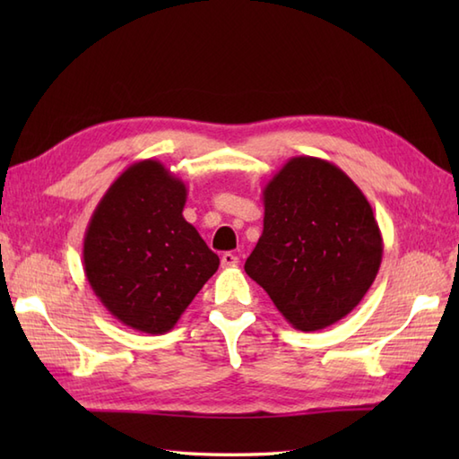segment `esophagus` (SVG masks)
Here are the masks:
<instances>
[{
  "label": "esophagus",
  "instance_id": "obj_1",
  "mask_svg": "<svg viewBox=\"0 0 459 459\" xmlns=\"http://www.w3.org/2000/svg\"><path fill=\"white\" fill-rule=\"evenodd\" d=\"M221 264H222V268L237 266L238 264V256L232 255V252H224V255L221 256Z\"/></svg>",
  "mask_w": 459,
  "mask_h": 459
}]
</instances>
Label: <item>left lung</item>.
<instances>
[{
    "instance_id": "obj_1",
    "label": "left lung",
    "mask_w": 459,
    "mask_h": 459,
    "mask_svg": "<svg viewBox=\"0 0 459 459\" xmlns=\"http://www.w3.org/2000/svg\"><path fill=\"white\" fill-rule=\"evenodd\" d=\"M264 230L247 274L291 327L319 331L351 314L378 274L383 235L353 179L331 161L296 155L264 191Z\"/></svg>"
}]
</instances>
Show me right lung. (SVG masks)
Masks as SVG:
<instances>
[{
    "label": "right lung",
    "instance_id": "right-lung-1",
    "mask_svg": "<svg viewBox=\"0 0 459 459\" xmlns=\"http://www.w3.org/2000/svg\"><path fill=\"white\" fill-rule=\"evenodd\" d=\"M185 183L158 160L132 163L96 204L82 264L92 291L135 331L168 333L219 268V256L185 221Z\"/></svg>",
    "mask_w": 459,
    "mask_h": 459
}]
</instances>
